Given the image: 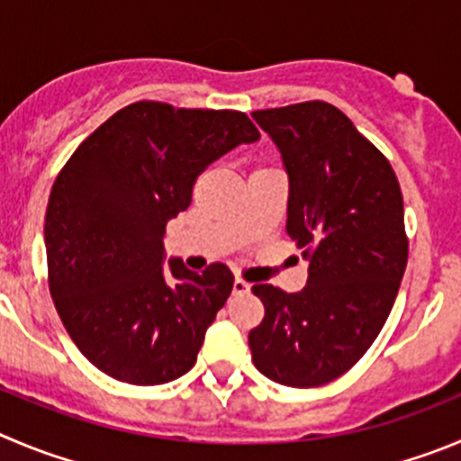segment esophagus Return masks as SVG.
Instances as JSON below:
<instances>
[{
	"label": "esophagus",
	"instance_id": "1",
	"mask_svg": "<svg viewBox=\"0 0 461 461\" xmlns=\"http://www.w3.org/2000/svg\"><path fill=\"white\" fill-rule=\"evenodd\" d=\"M231 291H234L236 295H243V294H248V291H250V284L245 282V279L236 277L234 279V289H231Z\"/></svg>",
	"mask_w": 461,
	"mask_h": 461
}]
</instances>
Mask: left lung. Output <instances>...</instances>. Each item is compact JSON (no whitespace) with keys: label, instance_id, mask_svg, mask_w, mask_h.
Returning <instances> with one entry per match:
<instances>
[{"label":"left lung","instance_id":"left-lung-1","mask_svg":"<svg viewBox=\"0 0 461 461\" xmlns=\"http://www.w3.org/2000/svg\"><path fill=\"white\" fill-rule=\"evenodd\" d=\"M289 172L286 231L309 259L307 286L255 284L264 321L248 334L255 366L309 389L350 371L384 328L410 240L389 158L328 102L255 111Z\"/></svg>","mask_w":461,"mask_h":461}]
</instances>
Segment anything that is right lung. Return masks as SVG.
Here are the masks:
<instances>
[{
  "label": "right lung",
  "instance_id": "add662e5",
  "mask_svg": "<svg viewBox=\"0 0 461 461\" xmlns=\"http://www.w3.org/2000/svg\"><path fill=\"white\" fill-rule=\"evenodd\" d=\"M259 131L240 111L133 102L95 129L61 167L45 216L54 307L86 359L136 386L193 368L234 289L225 264L202 275L170 259L163 234L191 204L209 163Z\"/></svg>",
  "mask_w": 461,
  "mask_h": 461
}]
</instances>
